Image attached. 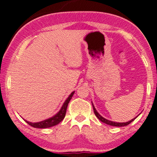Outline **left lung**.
<instances>
[{
    "instance_id": "left-lung-1",
    "label": "left lung",
    "mask_w": 157,
    "mask_h": 157,
    "mask_svg": "<svg viewBox=\"0 0 157 157\" xmlns=\"http://www.w3.org/2000/svg\"><path fill=\"white\" fill-rule=\"evenodd\" d=\"M92 105H93V108H94V114H95V116H97V117L100 120H101V122H103V123H106V124H108V125H110V126H114V127H124V126H127L128 124H130V123L132 121H134V120H135V118H134V119H132L131 120H130V121L128 122H126V123H116V122H113V121H111V120H107V119H105V118H104L103 116H101V115L99 114L98 112V111L96 110L95 107H94V104L92 103Z\"/></svg>"
}]
</instances>
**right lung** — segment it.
<instances>
[{
	"label": "right lung",
	"mask_w": 157,
	"mask_h": 157,
	"mask_svg": "<svg viewBox=\"0 0 157 157\" xmlns=\"http://www.w3.org/2000/svg\"><path fill=\"white\" fill-rule=\"evenodd\" d=\"M74 94L75 91H73V92L69 95L68 98H67L66 101H64V103L63 104L61 109H59V112H58L56 115H54L53 116H52L51 118H48L47 120H42V121L37 122V123H31V122L27 121V120H25V121L27 122L29 125H30L33 127H35V128H48V127H54V126L57 125V124H59V123L64 119L67 105H68L69 101H71L72 96L74 95Z\"/></svg>",
	"instance_id": "add662e5"
}]
</instances>
